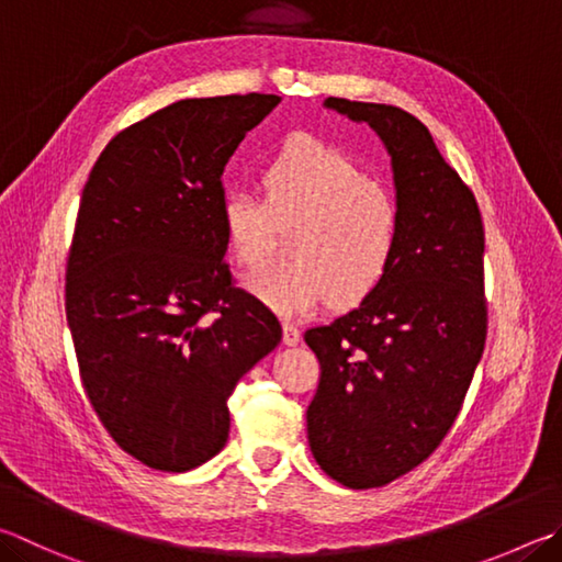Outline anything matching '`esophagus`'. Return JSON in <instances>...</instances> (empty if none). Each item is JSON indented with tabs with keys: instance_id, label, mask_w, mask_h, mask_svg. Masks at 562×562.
I'll return each mask as SVG.
<instances>
[{
	"instance_id": "1",
	"label": "esophagus",
	"mask_w": 562,
	"mask_h": 562,
	"mask_svg": "<svg viewBox=\"0 0 562 562\" xmlns=\"http://www.w3.org/2000/svg\"><path fill=\"white\" fill-rule=\"evenodd\" d=\"M300 339H302V334L297 326H294L292 322H284L282 324V341L288 346H294V344H300Z\"/></svg>"
}]
</instances>
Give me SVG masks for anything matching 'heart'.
I'll return each instance as SVG.
<instances>
[{"mask_svg":"<svg viewBox=\"0 0 562 562\" xmlns=\"http://www.w3.org/2000/svg\"><path fill=\"white\" fill-rule=\"evenodd\" d=\"M262 192L233 189L221 221L236 260L262 270L292 233L294 260L250 280V290L284 316L334 297L351 307L381 288L397 260L403 211L391 187L373 179L349 151L314 135L284 139L262 165Z\"/></svg>","mask_w":562,"mask_h":562,"instance_id":"obj_1","label":"heart"}]
</instances>
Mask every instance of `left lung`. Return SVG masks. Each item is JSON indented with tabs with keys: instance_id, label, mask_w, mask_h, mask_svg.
<instances>
[{
	"instance_id": "left-lung-1",
	"label": "left lung",
	"mask_w": 562,
	"mask_h": 562,
	"mask_svg": "<svg viewBox=\"0 0 562 562\" xmlns=\"http://www.w3.org/2000/svg\"><path fill=\"white\" fill-rule=\"evenodd\" d=\"M369 122L393 161L403 236L385 282L353 312L304 331L319 359L312 454L349 488H375L430 457L462 411L486 344L484 223L474 191L420 120L326 98Z\"/></svg>"
}]
</instances>
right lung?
Masks as SVG:
<instances>
[{"label": "right lung", "mask_w": 562, "mask_h": 562, "mask_svg": "<svg viewBox=\"0 0 562 562\" xmlns=\"http://www.w3.org/2000/svg\"><path fill=\"white\" fill-rule=\"evenodd\" d=\"M278 95L179 100L117 132L80 196L66 316L80 381L122 450L189 472L228 440V397L282 339L236 288L223 167Z\"/></svg>", "instance_id": "obj_1"}]
</instances>
